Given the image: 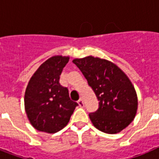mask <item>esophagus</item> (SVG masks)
I'll list each match as a JSON object with an SVG mask.
<instances>
[{
    "instance_id": "esophagus-1",
    "label": "esophagus",
    "mask_w": 159,
    "mask_h": 159,
    "mask_svg": "<svg viewBox=\"0 0 159 159\" xmlns=\"http://www.w3.org/2000/svg\"><path fill=\"white\" fill-rule=\"evenodd\" d=\"M77 103H78V106H80V107H83L84 106V102H83V101H82V99H80L78 102H77Z\"/></svg>"
}]
</instances>
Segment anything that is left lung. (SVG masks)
Returning a JSON list of instances; mask_svg holds the SVG:
<instances>
[{
	"label": "left lung",
	"mask_w": 159,
	"mask_h": 159,
	"mask_svg": "<svg viewBox=\"0 0 159 159\" xmlns=\"http://www.w3.org/2000/svg\"><path fill=\"white\" fill-rule=\"evenodd\" d=\"M99 101V108L89 115L93 125L110 134L120 132L133 121L138 97L127 75L114 62L93 56L75 58Z\"/></svg>",
	"instance_id": "1"
}]
</instances>
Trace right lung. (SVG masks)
<instances>
[{
	"label": "right lung",
	"instance_id": "add662e5",
	"mask_svg": "<svg viewBox=\"0 0 159 159\" xmlns=\"http://www.w3.org/2000/svg\"><path fill=\"white\" fill-rule=\"evenodd\" d=\"M68 56L55 55L39 67L29 81L25 93V110L31 125L37 130L54 134L69 122L77 102L68 90L59 84L60 75Z\"/></svg>",
	"mask_w": 159,
	"mask_h": 159
}]
</instances>
